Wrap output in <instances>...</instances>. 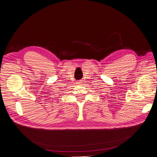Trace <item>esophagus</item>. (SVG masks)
<instances>
[{
    "label": "esophagus",
    "instance_id": "1",
    "mask_svg": "<svg viewBox=\"0 0 157 157\" xmlns=\"http://www.w3.org/2000/svg\"><path fill=\"white\" fill-rule=\"evenodd\" d=\"M77 84H81V81H78V82H77Z\"/></svg>",
    "mask_w": 157,
    "mask_h": 157
}]
</instances>
